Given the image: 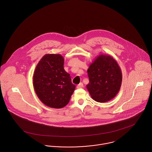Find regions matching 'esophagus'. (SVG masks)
I'll list each match as a JSON object with an SVG mask.
<instances>
[{
    "label": "esophagus",
    "mask_w": 152,
    "mask_h": 152,
    "mask_svg": "<svg viewBox=\"0 0 152 152\" xmlns=\"http://www.w3.org/2000/svg\"><path fill=\"white\" fill-rule=\"evenodd\" d=\"M83 87H84L83 83H80V84L77 86V88H83Z\"/></svg>",
    "instance_id": "obj_1"
}]
</instances>
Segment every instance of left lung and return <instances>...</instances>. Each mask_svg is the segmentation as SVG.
I'll return each mask as SVG.
<instances>
[{
	"label": "left lung",
	"instance_id": "1",
	"mask_svg": "<svg viewBox=\"0 0 152 152\" xmlns=\"http://www.w3.org/2000/svg\"><path fill=\"white\" fill-rule=\"evenodd\" d=\"M87 88L91 98L98 102H106L118 94L122 74L116 61L110 56L101 54L90 64L88 70Z\"/></svg>",
	"mask_w": 152,
	"mask_h": 152
}]
</instances>
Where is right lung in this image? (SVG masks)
<instances>
[{"label": "right lung", "instance_id": "right-lung-1", "mask_svg": "<svg viewBox=\"0 0 152 152\" xmlns=\"http://www.w3.org/2000/svg\"><path fill=\"white\" fill-rule=\"evenodd\" d=\"M64 59L60 54L44 55L36 67L33 84L36 95L46 106L62 108L69 102L75 86L64 69Z\"/></svg>", "mask_w": 152, "mask_h": 152}]
</instances>
